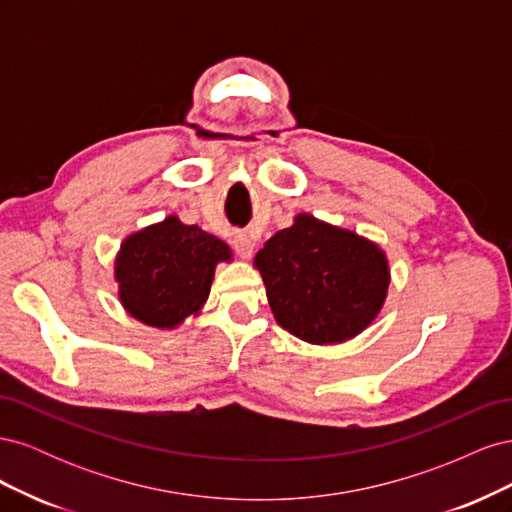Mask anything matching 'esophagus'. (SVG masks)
<instances>
[{
  "label": "esophagus",
  "mask_w": 512,
  "mask_h": 512,
  "mask_svg": "<svg viewBox=\"0 0 512 512\" xmlns=\"http://www.w3.org/2000/svg\"><path fill=\"white\" fill-rule=\"evenodd\" d=\"M232 247H235V252L241 258H250L254 254V241L247 232H237V235L232 237Z\"/></svg>",
  "instance_id": "obj_1"
}]
</instances>
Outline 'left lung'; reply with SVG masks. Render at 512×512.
Instances as JSON below:
<instances>
[{"label":"left lung","mask_w":512,"mask_h":512,"mask_svg":"<svg viewBox=\"0 0 512 512\" xmlns=\"http://www.w3.org/2000/svg\"><path fill=\"white\" fill-rule=\"evenodd\" d=\"M275 320L309 344H335L376 318L389 288L378 245L299 215L256 254Z\"/></svg>","instance_id":"8db88e82"}]
</instances>
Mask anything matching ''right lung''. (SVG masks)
<instances>
[{
  "instance_id": "obj_1",
  "label": "right lung",
  "mask_w": 512,
  "mask_h": 512,
  "mask_svg": "<svg viewBox=\"0 0 512 512\" xmlns=\"http://www.w3.org/2000/svg\"><path fill=\"white\" fill-rule=\"evenodd\" d=\"M220 260H230L224 241L198 226L166 218L121 245L117 258L121 303L151 327H175L207 301Z\"/></svg>"
}]
</instances>
